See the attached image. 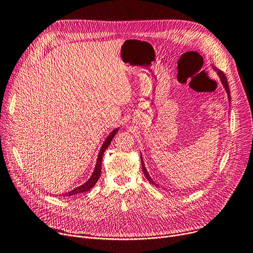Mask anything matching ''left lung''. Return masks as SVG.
<instances>
[{
	"instance_id": "1",
	"label": "left lung",
	"mask_w": 253,
	"mask_h": 253,
	"mask_svg": "<svg viewBox=\"0 0 253 253\" xmlns=\"http://www.w3.org/2000/svg\"><path fill=\"white\" fill-rule=\"evenodd\" d=\"M217 73H218V75H219V77H220V80H221V82H222V85L224 86V88H225V90H226V92H227V97H228V100L231 101V95H230V87H228V83H227V80H226V77H225V75H224V73L222 71H220V70H217ZM141 163H142V170H143V173H144V175L146 176V178L148 179V181L150 182V183H152V184H154V185H156L154 182H153V180L151 179V177L148 175V173H147V171H146V169H145V166H144V163H143V160H142V156H141ZM158 186V185H156Z\"/></svg>"
}]
</instances>
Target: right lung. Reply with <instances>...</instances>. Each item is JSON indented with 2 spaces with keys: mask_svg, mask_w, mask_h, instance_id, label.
<instances>
[{
  "mask_svg": "<svg viewBox=\"0 0 253 253\" xmlns=\"http://www.w3.org/2000/svg\"><path fill=\"white\" fill-rule=\"evenodd\" d=\"M117 130H118V128L114 129V130L112 131V133H111L109 136H108V138L105 140V142H104V144H103V146H102V148H101V150H100V152H99L97 165H95L94 171H93L92 175L90 176V178H89V179L87 180V181H86L85 183H84V184H82V185H80V186L74 188L73 190L68 191L67 194L63 195V197H71V196H75V195L82 194V192H85V191L89 190L91 187H93V185H94L95 183L98 182V180H99V178H100V176H101V171H102V159H103L104 152H105V150L108 148V146H109L110 144H111V141H112L113 137L115 136Z\"/></svg>",
  "mask_w": 253,
  "mask_h": 253,
  "instance_id": "add662e5",
  "label": "right lung"
}]
</instances>
